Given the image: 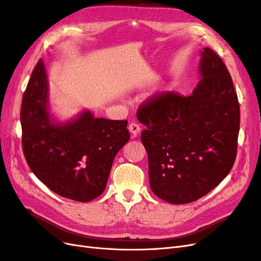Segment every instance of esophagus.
<instances>
[{
  "instance_id": "obj_1",
  "label": "esophagus",
  "mask_w": 261,
  "mask_h": 261,
  "mask_svg": "<svg viewBox=\"0 0 261 261\" xmlns=\"http://www.w3.org/2000/svg\"><path fill=\"white\" fill-rule=\"evenodd\" d=\"M128 129L134 136H136L140 133V126L137 123H130L128 126Z\"/></svg>"
}]
</instances>
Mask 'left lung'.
<instances>
[{"instance_id": "8db88e82", "label": "left lung", "mask_w": 261, "mask_h": 261, "mask_svg": "<svg viewBox=\"0 0 261 261\" xmlns=\"http://www.w3.org/2000/svg\"><path fill=\"white\" fill-rule=\"evenodd\" d=\"M200 81L189 97L158 94L141 106L138 121L148 153L151 191L162 200L201 198L230 173L236 156L240 105L224 63L209 48L200 51Z\"/></svg>"}]
</instances>
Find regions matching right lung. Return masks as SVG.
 Here are the masks:
<instances>
[{
  "label": "right lung",
  "mask_w": 261,
  "mask_h": 261,
  "mask_svg": "<svg viewBox=\"0 0 261 261\" xmlns=\"http://www.w3.org/2000/svg\"><path fill=\"white\" fill-rule=\"evenodd\" d=\"M22 150L34 174L65 198L87 202L106 189L113 160L129 140L127 121L84 110L60 122L50 112L44 63L38 62L22 96Z\"/></svg>",
  "instance_id": "obj_1"
}]
</instances>
